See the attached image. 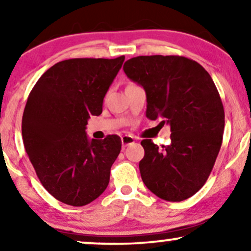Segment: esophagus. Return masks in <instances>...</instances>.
<instances>
[{
  "label": "esophagus",
  "mask_w": 251,
  "mask_h": 251,
  "mask_svg": "<svg viewBox=\"0 0 251 251\" xmlns=\"http://www.w3.org/2000/svg\"><path fill=\"white\" fill-rule=\"evenodd\" d=\"M121 142H122L123 149H125V147L130 145V144L135 143V138H133V137L130 136V135H125V136H123L122 138H121Z\"/></svg>",
  "instance_id": "1"
}]
</instances>
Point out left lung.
Segmentation results:
<instances>
[{
	"label": "left lung",
	"mask_w": 251,
	"mask_h": 251,
	"mask_svg": "<svg viewBox=\"0 0 251 251\" xmlns=\"http://www.w3.org/2000/svg\"><path fill=\"white\" fill-rule=\"evenodd\" d=\"M123 71L145 90L147 118L163 119L171 130L162 149L142 140L144 184L163 200H186L207 181L222 146L225 113L217 88L200 64L180 56L135 57Z\"/></svg>",
	"instance_id": "left-lung-1"
}]
</instances>
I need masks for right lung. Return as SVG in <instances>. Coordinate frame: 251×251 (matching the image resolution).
<instances>
[{"label":"right lung","mask_w":251,"mask_h":251,"mask_svg":"<svg viewBox=\"0 0 251 251\" xmlns=\"http://www.w3.org/2000/svg\"><path fill=\"white\" fill-rule=\"evenodd\" d=\"M125 56L74 58L50 67L30 91L23 114L24 146L43 187L63 203L82 207L109 183L121 138L88 139L85 126L102 100Z\"/></svg>","instance_id":"right-lung-1"}]
</instances>
